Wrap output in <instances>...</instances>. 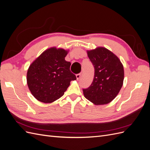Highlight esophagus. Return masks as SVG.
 <instances>
[{
    "label": "esophagus",
    "instance_id": "obj_1",
    "mask_svg": "<svg viewBox=\"0 0 150 150\" xmlns=\"http://www.w3.org/2000/svg\"><path fill=\"white\" fill-rule=\"evenodd\" d=\"M76 79H77V80H79V78H80L81 77V73H79V74H76Z\"/></svg>",
    "mask_w": 150,
    "mask_h": 150
}]
</instances>
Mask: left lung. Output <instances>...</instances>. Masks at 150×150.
I'll return each instance as SVG.
<instances>
[{
	"label": "left lung",
	"mask_w": 150,
	"mask_h": 150,
	"mask_svg": "<svg viewBox=\"0 0 150 150\" xmlns=\"http://www.w3.org/2000/svg\"><path fill=\"white\" fill-rule=\"evenodd\" d=\"M87 54L94 67V76L89 87L83 90L84 96L95 105L110 103L123 84V66L120 59L105 47L89 50Z\"/></svg>",
	"instance_id": "obj_1"
}]
</instances>
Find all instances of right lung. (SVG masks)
Returning <instances> with one entry per match:
<instances>
[{"label": "right lung", "instance_id": "add662e5", "mask_svg": "<svg viewBox=\"0 0 150 150\" xmlns=\"http://www.w3.org/2000/svg\"><path fill=\"white\" fill-rule=\"evenodd\" d=\"M69 51L56 47L44 51L29 66L27 83L31 94L44 103H51L64 94L71 81L76 79L70 71L71 62L65 60Z\"/></svg>", "mask_w": 150, "mask_h": 150}]
</instances>
